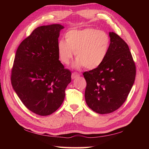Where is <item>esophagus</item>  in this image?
Here are the masks:
<instances>
[{"mask_svg": "<svg viewBox=\"0 0 149 149\" xmlns=\"http://www.w3.org/2000/svg\"><path fill=\"white\" fill-rule=\"evenodd\" d=\"M80 74H77V73H73V74H72V79H74L78 77L79 76Z\"/></svg>", "mask_w": 149, "mask_h": 149, "instance_id": "34e87169", "label": "esophagus"}]
</instances>
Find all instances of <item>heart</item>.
<instances>
[{"label": "heart", "mask_w": 149, "mask_h": 149, "mask_svg": "<svg viewBox=\"0 0 149 149\" xmlns=\"http://www.w3.org/2000/svg\"><path fill=\"white\" fill-rule=\"evenodd\" d=\"M65 40H59L57 45L59 58L68 65L74 54L77 59L73 67L83 66L94 69L102 64L110 47V38L103 31L93 28L72 29L65 34Z\"/></svg>", "instance_id": "obj_1"}]
</instances>
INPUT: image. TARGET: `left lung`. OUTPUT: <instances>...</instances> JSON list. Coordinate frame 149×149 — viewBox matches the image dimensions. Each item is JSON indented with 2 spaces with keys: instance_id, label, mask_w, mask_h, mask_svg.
I'll list each match as a JSON object with an SVG mask.
<instances>
[{
  "instance_id": "8db88e82",
  "label": "left lung",
  "mask_w": 149,
  "mask_h": 149,
  "mask_svg": "<svg viewBox=\"0 0 149 149\" xmlns=\"http://www.w3.org/2000/svg\"><path fill=\"white\" fill-rule=\"evenodd\" d=\"M110 47L100 66L83 75L86 81L85 100L99 114L110 113L125 102L133 86L136 66L129 48L115 33L109 32Z\"/></svg>"
}]
</instances>
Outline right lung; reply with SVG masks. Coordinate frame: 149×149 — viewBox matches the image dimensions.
I'll use <instances>...</instances> for the list:
<instances>
[{"label":"right lung","instance_id":"obj_1","mask_svg":"<svg viewBox=\"0 0 149 149\" xmlns=\"http://www.w3.org/2000/svg\"><path fill=\"white\" fill-rule=\"evenodd\" d=\"M61 24L37 27L22 41L16 52L11 84L27 109L47 116L61 106L71 72L59 60L57 45Z\"/></svg>","mask_w":149,"mask_h":149}]
</instances>
